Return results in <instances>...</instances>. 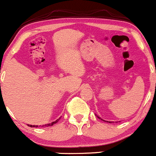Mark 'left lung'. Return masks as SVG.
<instances>
[{"label":"left lung","mask_w":156,"mask_h":156,"mask_svg":"<svg viewBox=\"0 0 156 156\" xmlns=\"http://www.w3.org/2000/svg\"><path fill=\"white\" fill-rule=\"evenodd\" d=\"M97 117H98V118L99 119H100V120H103V121H105V120H103V119H102L101 118H100V117H99V116H98V115H97ZM105 122H108V123H114V122H112V121H105ZM116 123H117V122H116Z\"/></svg>","instance_id":"1"}]
</instances>
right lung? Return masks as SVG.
Segmentation results:
<instances>
[{"label": "right lung", "mask_w": 156, "mask_h": 156, "mask_svg": "<svg viewBox=\"0 0 156 156\" xmlns=\"http://www.w3.org/2000/svg\"><path fill=\"white\" fill-rule=\"evenodd\" d=\"M60 120V118H58V119H57V120H55V121H53V122H52L51 123H48V124H45V125H43V126H53V124H55V123H57V122L58 121V120ZM28 126H30V127H38V126H35V125H29L28 124Z\"/></svg>", "instance_id": "1"}]
</instances>
